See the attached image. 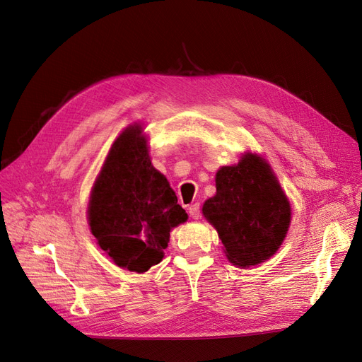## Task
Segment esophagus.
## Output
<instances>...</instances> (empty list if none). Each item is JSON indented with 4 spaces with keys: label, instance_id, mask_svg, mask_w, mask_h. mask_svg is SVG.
Masks as SVG:
<instances>
[{
    "label": "esophagus",
    "instance_id": "obj_1",
    "mask_svg": "<svg viewBox=\"0 0 362 362\" xmlns=\"http://www.w3.org/2000/svg\"><path fill=\"white\" fill-rule=\"evenodd\" d=\"M187 210H189V214H191L192 218L198 220V218L201 217V208H199V204H198V202H195V204H192V205H189Z\"/></svg>",
    "mask_w": 362,
    "mask_h": 362
}]
</instances>
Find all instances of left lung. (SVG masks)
Masks as SVG:
<instances>
[{"label":"left lung","mask_w":362,"mask_h":362,"mask_svg":"<svg viewBox=\"0 0 362 362\" xmlns=\"http://www.w3.org/2000/svg\"><path fill=\"white\" fill-rule=\"evenodd\" d=\"M216 187L202 213L229 261L250 267L276 254L289 229L291 205L270 165L258 156H243L236 165L218 170Z\"/></svg>","instance_id":"1"}]
</instances>
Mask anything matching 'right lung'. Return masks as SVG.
<instances>
[{"label": "right lung", "mask_w": 362, "mask_h": 362, "mask_svg": "<svg viewBox=\"0 0 362 362\" xmlns=\"http://www.w3.org/2000/svg\"><path fill=\"white\" fill-rule=\"evenodd\" d=\"M141 126L112 144L89 201V226L119 267L144 273L163 259L170 230L187 220L167 179L152 167Z\"/></svg>", "instance_id": "obj_1"}]
</instances>
